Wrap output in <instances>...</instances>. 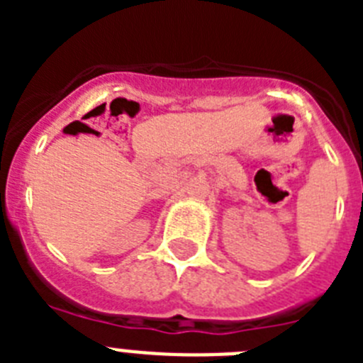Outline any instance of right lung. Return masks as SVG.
<instances>
[{
  "instance_id": "obj_1",
  "label": "right lung",
  "mask_w": 363,
  "mask_h": 363,
  "mask_svg": "<svg viewBox=\"0 0 363 363\" xmlns=\"http://www.w3.org/2000/svg\"><path fill=\"white\" fill-rule=\"evenodd\" d=\"M70 129H72V127H70V125H67V127H65V133H69Z\"/></svg>"
}]
</instances>
